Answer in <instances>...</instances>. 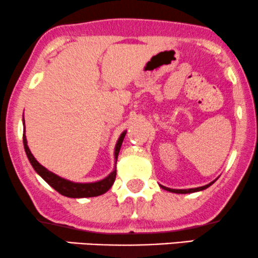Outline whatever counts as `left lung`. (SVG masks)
Segmentation results:
<instances>
[{"mask_svg": "<svg viewBox=\"0 0 258 258\" xmlns=\"http://www.w3.org/2000/svg\"><path fill=\"white\" fill-rule=\"evenodd\" d=\"M217 179V178H216ZM216 179H215V181H216ZM215 181H213V182H210L209 184H207V185H203V186H199V188H191V189H171V188H167V186H164V185H161L160 184V186L162 189H164V190H167V191H170V192H175V194H190V192H196V191H202V190H204V189H207V188H209V186L213 184V183L215 182Z\"/></svg>", "mask_w": 258, "mask_h": 258, "instance_id": "left-lung-1", "label": "left lung"}]
</instances>
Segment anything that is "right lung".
Returning a JSON list of instances; mask_svg holds the SVG:
<instances>
[{"mask_svg": "<svg viewBox=\"0 0 258 258\" xmlns=\"http://www.w3.org/2000/svg\"><path fill=\"white\" fill-rule=\"evenodd\" d=\"M23 125H24V119H23ZM24 133H26V125H24ZM125 134H126V130H124V132L121 134V136L118 137L117 143H116L115 146L114 170H112L107 177L101 179V181L90 182V183H77V182L69 181V179H66L63 177H59L58 175L54 174V172L48 170L47 168H44L43 165L38 163L36 158L34 157V155L31 154L29 147H28L26 134L23 135V146H24V150H26L28 160H29L30 164L33 165L34 170L36 171L37 174L51 186V188H54L56 191L59 192L63 196L72 197V199H83V197L100 196L102 194L107 192L108 190L111 188V185L114 184L115 178H116V162H117L118 153H119V149H121L122 142L123 140H124Z\"/></svg>", "mask_w": 258, "mask_h": 258, "instance_id": "add662e5", "label": "right lung"}]
</instances>
